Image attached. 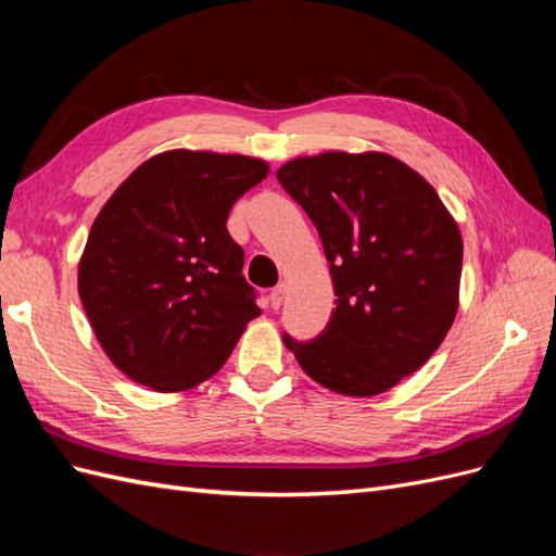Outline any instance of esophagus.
<instances>
[{"label":"esophagus","instance_id":"34e87169","mask_svg":"<svg viewBox=\"0 0 556 556\" xmlns=\"http://www.w3.org/2000/svg\"><path fill=\"white\" fill-rule=\"evenodd\" d=\"M285 294H288V285H285V282L276 285V288L271 290V296H268V301H271V308H280L282 306Z\"/></svg>","mask_w":556,"mask_h":556}]
</instances>
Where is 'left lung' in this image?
Returning <instances> with one entry per match:
<instances>
[{"label":"left lung","instance_id":"left-lung-1","mask_svg":"<svg viewBox=\"0 0 556 556\" xmlns=\"http://www.w3.org/2000/svg\"><path fill=\"white\" fill-rule=\"evenodd\" d=\"M276 178L313 220L339 296L315 339L282 333L285 345L331 392H387L439 350L457 315V223L422 176L384 153L299 157Z\"/></svg>","mask_w":556,"mask_h":556}]
</instances>
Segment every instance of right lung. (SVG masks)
I'll return each instance as SVG.
<instances>
[{
    "instance_id": "obj_1",
    "label": "right lung",
    "mask_w": 556,
    "mask_h": 556,
    "mask_svg": "<svg viewBox=\"0 0 556 556\" xmlns=\"http://www.w3.org/2000/svg\"><path fill=\"white\" fill-rule=\"evenodd\" d=\"M268 174L262 160L169 150L106 201L78 264V294L109 359L157 392L220 371L260 315L229 237L237 199Z\"/></svg>"
}]
</instances>
